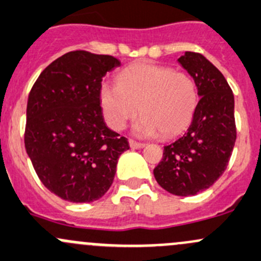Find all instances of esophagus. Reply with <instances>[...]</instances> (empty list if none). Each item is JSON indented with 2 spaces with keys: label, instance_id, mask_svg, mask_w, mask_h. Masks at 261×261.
<instances>
[{
  "label": "esophagus",
  "instance_id": "34e87169",
  "mask_svg": "<svg viewBox=\"0 0 261 261\" xmlns=\"http://www.w3.org/2000/svg\"><path fill=\"white\" fill-rule=\"evenodd\" d=\"M128 144H130L131 149H141V147L145 146V144L135 141V140H128Z\"/></svg>",
  "mask_w": 261,
  "mask_h": 261
}]
</instances>
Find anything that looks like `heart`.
Segmentation results:
<instances>
[{
	"instance_id": "b5f03b06",
	"label": "heart",
	"mask_w": 261,
	"mask_h": 261,
	"mask_svg": "<svg viewBox=\"0 0 261 261\" xmlns=\"http://www.w3.org/2000/svg\"><path fill=\"white\" fill-rule=\"evenodd\" d=\"M199 101L196 82L186 72L167 66L135 64L117 76V84L103 82L100 103L106 122L114 130H122L127 121L142 115L135 133L149 138L163 133L177 135L193 120Z\"/></svg>"
}]
</instances>
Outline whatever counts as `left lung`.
I'll return each instance as SVG.
<instances>
[{
  "label": "left lung",
  "instance_id": "left-lung-1",
  "mask_svg": "<svg viewBox=\"0 0 261 261\" xmlns=\"http://www.w3.org/2000/svg\"><path fill=\"white\" fill-rule=\"evenodd\" d=\"M177 61L195 80L200 100L188 131L164 146L153 176L170 194L191 196L209 189L226 169L237 140L234 95L201 54L188 51Z\"/></svg>",
  "mask_w": 261,
  "mask_h": 261
}]
</instances>
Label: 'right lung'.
Returning <instances> with one entry per match:
<instances>
[{
	"instance_id": "obj_1",
	"label": "right lung",
	"mask_w": 261,
	"mask_h": 261,
	"mask_svg": "<svg viewBox=\"0 0 261 261\" xmlns=\"http://www.w3.org/2000/svg\"><path fill=\"white\" fill-rule=\"evenodd\" d=\"M121 65L109 55L71 51L38 76L27 101L24 147L41 182L70 202H91L114 181L127 139L103 121L100 89Z\"/></svg>"
}]
</instances>
